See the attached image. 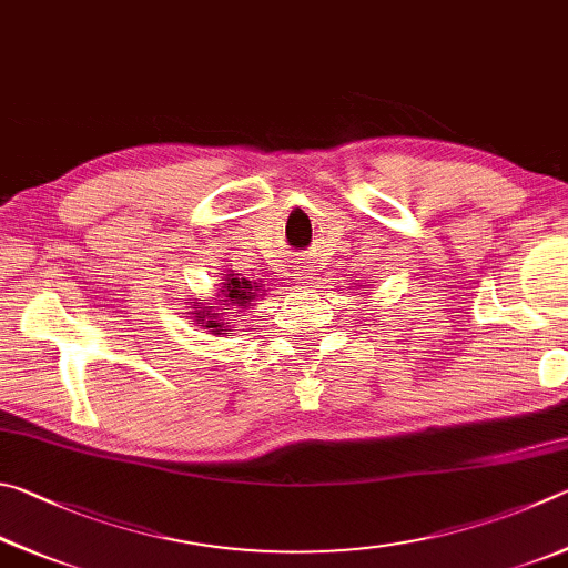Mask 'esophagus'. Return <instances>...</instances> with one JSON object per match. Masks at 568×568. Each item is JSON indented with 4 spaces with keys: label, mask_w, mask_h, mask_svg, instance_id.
Here are the masks:
<instances>
[{
    "label": "esophagus",
    "mask_w": 568,
    "mask_h": 568,
    "mask_svg": "<svg viewBox=\"0 0 568 568\" xmlns=\"http://www.w3.org/2000/svg\"><path fill=\"white\" fill-rule=\"evenodd\" d=\"M296 284H300V286L314 284V266L312 264H306V266L300 268V272H296Z\"/></svg>",
    "instance_id": "1"
}]
</instances>
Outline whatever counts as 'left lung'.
Returning a JSON list of instances; mask_svg holds the SVG:
<instances>
[{
	"mask_svg": "<svg viewBox=\"0 0 568 568\" xmlns=\"http://www.w3.org/2000/svg\"><path fill=\"white\" fill-rule=\"evenodd\" d=\"M356 282H359V278H356ZM356 290H362V294H369L372 284H356Z\"/></svg>",
	"mask_w": 568,
	"mask_h": 568,
	"instance_id": "obj_1",
	"label": "left lung"
}]
</instances>
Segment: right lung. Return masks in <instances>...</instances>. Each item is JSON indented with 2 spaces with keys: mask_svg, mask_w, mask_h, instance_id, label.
Returning <instances> with one entry per match:
<instances>
[{
  "mask_svg": "<svg viewBox=\"0 0 568 568\" xmlns=\"http://www.w3.org/2000/svg\"><path fill=\"white\" fill-rule=\"evenodd\" d=\"M219 282H222V286H219L214 296L186 302L189 310H192L189 314H194V324L202 326L209 334L232 336L239 322H246L248 310H254L266 290L262 278H246L242 274H234L232 268H226V274Z\"/></svg>",
  "mask_w": 568,
  "mask_h": 568,
  "instance_id": "1",
  "label": "right lung"
}]
</instances>
